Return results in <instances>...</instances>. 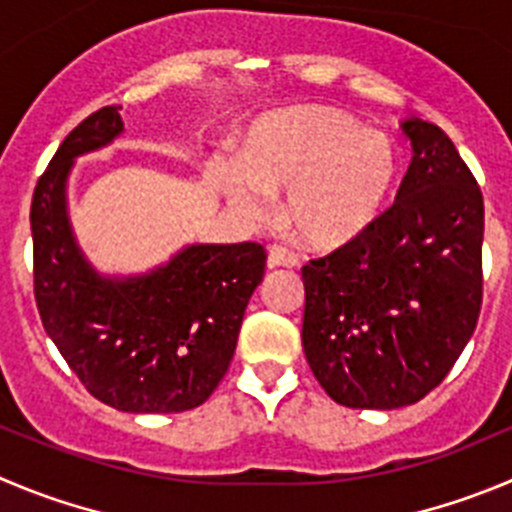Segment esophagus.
I'll list each match as a JSON object with an SVG mask.
<instances>
[{"mask_svg": "<svg viewBox=\"0 0 512 512\" xmlns=\"http://www.w3.org/2000/svg\"><path fill=\"white\" fill-rule=\"evenodd\" d=\"M298 265V257L288 250V247H280V245H272L267 250V267L275 270V267H295Z\"/></svg>", "mask_w": 512, "mask_h": 512, "instance_id": "1", "label": "esophagus"}]
</instances>
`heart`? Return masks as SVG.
I'll return each mask as SVG.
<instances>
[{
    "label": "heart",
    "mask_w": 512,
    "mask_h": 512,
    "mask_svg": "<svg viewBox=\"0 0 512 512\" xmlns=\"http://www.w3.org/2000/svg\"><path fill=\"white\" fill-rule=\"evenodd\" d=\"M227 197L245 217L285 194L283 222L303 247L336 252L384 219L401 184V148L333 105H295L262 118L240 151Z\"/></svg>",
    "instance_id": "1"
}]
</instances>
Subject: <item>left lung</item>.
<instances>
[{
    "mask_svg": "<svg viewBox=\"0 0 512 512\" xmlns=\"http://www.w3.org/2000/svg\"><path fill=\"white\" fill-rule=\"evenodd\" d=\"M412 164L364 240L303 267V351L333 401L399 409L450 374L482 303L485 207L450 136L407 118Z\"/></svg>",
    "mask_w": 512,
    "mask_h": 512,
    "instance_id": "obj_1",
    "label": "left lung"
}]
</instances>
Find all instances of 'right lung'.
<instances>
[{
	"label": "right lung",
	"mask_w": 512,
	"mask_h": 512,
	"mask_svg": "<svg viewBox=\"0 0 512 512\" xmlns=\"http://www.w3.org/2000/svg\"><path fill=\"white\" fill-rule=\"evenodd\" d=\"M105 105L60 143L32 197L35 300L47 336L103 404L174 414L209 399L229 369L245 308L265 275V250L186 245L138 275H103L75 240L68 179L75 161L123 133Z\"/></svg>",
	"instance_id": "right-lung-1"
}]
</instances>
